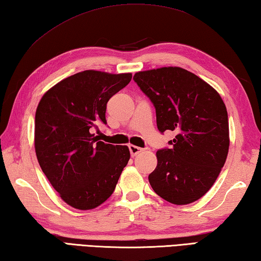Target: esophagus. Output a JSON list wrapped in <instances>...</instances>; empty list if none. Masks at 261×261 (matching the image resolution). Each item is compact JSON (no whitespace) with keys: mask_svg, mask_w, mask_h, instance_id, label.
Here are the masks:
<instances>
[{"mask_svg":"<svg viewBox=\"0 0 261 261\" xmlns=\"http://www.w3.org/2000/svg\"><path fill=\"white\" fill-rule=\"evenodd\" d=\"M143 149H141L140 147H136V145H133V144H130L129 145V151H130V154L132 156H136V154L138 153H140L141 151H142Z\"/></svg>","mask_w":261,"mask_h":261,"instance_id":"esophagus-1","label":"esophagus"}]
</instances>
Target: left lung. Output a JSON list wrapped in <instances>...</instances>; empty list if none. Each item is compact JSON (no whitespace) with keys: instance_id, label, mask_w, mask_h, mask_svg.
Listing matches in <instances>:
<instances>
[{"instance_id":"obj_1","label":"left lung","mask_w":261,"mask_h":261,"mask_svg":"<svg viewBox=\"0 0 261 261\" xmlns=\"http://www.w3.org/2000/svg\"><path fill=\"white\" fill-rule=\"evenodd\" d=\"M133 79L154 105L159 132L176 134L171 149L156 152L150 185L172 204L194 203L211 189L226 163V105L212 86L182 67L140 71Z\"/></svg>"}]
</instances>
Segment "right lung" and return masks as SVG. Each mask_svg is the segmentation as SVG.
<instances>
[{
    "mask_svg": "<svg viewBox=\"0 0 261 261\" xmlns=\"http://www.w3.org/2000/svg\"><path fill=\"white\" fill-rule=\"evenodd\" d=\"M132 80V73L87 70L47 90L35 112L34 147L40 167L70 206L93 210L116 188L129 161L127 145L98 141L107 103Z\"/></svg>",
    "mask_w": 261,
    "mask_h": 261,
    "instance_id": "right-lung-1",
    "label": "right lung"
}]
</instances>
